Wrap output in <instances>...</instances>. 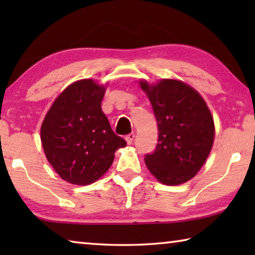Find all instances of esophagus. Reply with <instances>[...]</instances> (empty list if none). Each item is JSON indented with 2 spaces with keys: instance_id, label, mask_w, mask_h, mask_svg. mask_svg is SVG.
Instances as JSON below:
<instances>
[{
  "instance_id": "obj_1",
  "label": "esophagus",
  "mask_w": 255,
  "mask_h": 255,
  "mask_svg": "<svg viewBox=\"0 0 255 255\" xmlns=\"http://www.w3.org/2000/svg\"><path fill=\"white\" fill-rule=\"evenodd\" d=\"M133 138H135V133L130 132V133H128V135H127L126 137H125V139H126L127 144H131L132 141H133Z\"/></svg>"
}]
</instances>
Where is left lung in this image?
Returning a JSON list of instances; mask_svg holds the SVG:
<instances>
[{
    "label": "left lung",
    "mask_w": 255,
    "mask_h": 255,
    "mask_svg": "<svg viewBox=\"0 0 255 255\" xmlns=\"http://www.w3.org/2000/svg\"><path fill=\"white\" fill-rule=\"evenodd\" d=\"M156 118L158 139L145 164L159 182L181 184L192 179L204 165L215 137L214 119L201 96L176 80L149 85L140 81Z\"/></svg>",
    "instance_id": "1"
}]
</instances>
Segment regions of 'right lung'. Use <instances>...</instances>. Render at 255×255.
<instances>
[{"label": "right lung", "mask_w": 255, "mask_h": 255, "mask_svg": "<svg viewBox=\"0 0 255 255\" xmlns=\"http://www.w3.org/2000/svg\"><path fill=\"white\" fill-rule=\"evenodd\" d=\"M105 86L81 80L64 90L41 125L46 157L63 180L86 185L106 173L115 152L127 145L101 110Z\"/></svg>", "instance_id": "1"}]
</instances>
